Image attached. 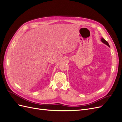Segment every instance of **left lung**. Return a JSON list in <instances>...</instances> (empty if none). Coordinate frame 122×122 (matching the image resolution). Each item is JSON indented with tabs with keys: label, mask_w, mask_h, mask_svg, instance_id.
<instances>
[{
	"label": "left lung",
	"mask_w": 122,
	"mask_h": 122,
	"mask_svg": "<svg viewBox=\"0 0 122 122\" xmlns=\"http://www.w3.org/2000/svg\"><path fill=\"white\" fill-rule=\"evenodd\" d=\"M101 41L103 43H104L105 44H106V45H107V46H109V44H108V43L104 39V38H101Z\"/></svg>",
	"instance_id": "obj_1"
}]
</instances>
